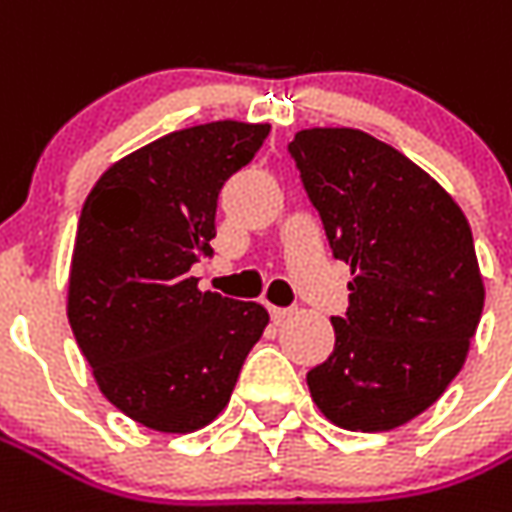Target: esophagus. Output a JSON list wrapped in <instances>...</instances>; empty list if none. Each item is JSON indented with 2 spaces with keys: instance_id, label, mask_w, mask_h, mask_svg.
I'll list each match as a JSON object with an SVG mask.
<instances>
[{
  "instance_id": "obj_1",
  "label": "esophagus",
  "mask_w": 512,
  "mask_h": 512,
  "mask_svg": "<svg viewBox=\"0 0 512 512\" xmlns=\"http://www.w3.org/2000/svg\"><path fill=\"white\" fill-rule=\"evenodd\" d=\"M268 310H271L274 321H285V318L293 316V307H268Z\"/></svg>"
}]
</instances>
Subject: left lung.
Returning <instances> with one entry per match:
<instances>
[{"mask_svg":"<svg viewBox=\"0 0 512 512\" xmlns=\"http://www.w3.org/2000/svg\"><path fill=\"white\" fill-rule=\"evenodd\" d=\"M288 149L332 255L352 271L335 349L307 371L310 396L335 427L396 430L441 399L480 324L485 285L466 213L363 130L310 127Z\"/></svg>","mask_w":512,"mask_h":512,"instance_id":"obj_1","label":"left lung"}]
</instances>
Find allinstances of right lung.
Masks as SVG:
<instances>
[{"instance_id": "add662e5", "label": "right lung", "mask_w": 512, "mask_h": 512, "mask_svg": "<svg viewBox=\"0 0 512 512\" xmlns=\"http://www.w3.org/2000/svg\"><path fill=\"white\" fill-rule=\"evenodd\" d=\"M268 130L227 119L169 132L116 160L82 205L71 332L107 402L149 430L207 427L266 330V307L199 291L191 266L213 255L219 191Z\"/></svg>"}]
</instances>
